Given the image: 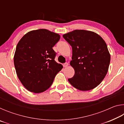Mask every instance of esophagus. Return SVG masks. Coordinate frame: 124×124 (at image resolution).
Wrapping results in <instances>:
<instances>
[{
	"label": "esophagus",
	"instance_id": "obj_1",
	"mask_svg": "<svg viewBox=\"0 0 124 124\" xmlns=\"http://www.w3.org/2000/svg\"><path fill=\"white\" fill-rule=\"evenodd\" d=\"M63 66V67H67L68 66V63H64Z\"/></svg>",
	"mask_w": 124,
	"mask_h": 124
}]
</instances>
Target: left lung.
Returning <instances> with one entry per match:
<instances>
[{"mask_svg":"<svg viewBox=\"0 0 124 124\" xmlns=\"http://www.w3.org/2000/svg\"><path fill=\"white\" fill-rule=\"evenodd\" d=\"M63 37L72 47L70 64L75 74L69 82L81 91L97 87L106 77L110 63L106 42L97 33L85 30H74Z\"/></svg>","mask_w":124,"mask_h":124,"instance_id":"8db88e82","label":"left lung"}]
</instances>
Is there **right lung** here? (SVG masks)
Returning a JSON list of instances; mask_svg holds the SVG:
<instances>
[{"label": "right lung", "instance_id": "obj_1", "mask_svg": "<svg viewBox=\"0 0 124 124\" xmlns=\"http://www.w3.org/2000/svg\"><path fill=\"white\" fill-rule=\"evenodd\" d=\"M60 39L57 33L39 29L28 32L18 43L14 65L18 79L28 91H46L63 68L54 61L56 53L52 49Z\"/></svg>", "mask_w": 124, "mask_h": 124}]
</instances>
